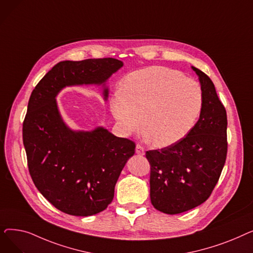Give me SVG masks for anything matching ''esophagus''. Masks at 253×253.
<instances>
[{
    "mask_svg": "<svg viewBox=\"0 0 253 253\" xmlns=\"http://www.w3.org/2000/svg\"><path fill=\"white\" fill-rule=\"evenodd\" d=\"M135 152H136V154L137 155H140V156H143L144 155V149H143V147L141 144H136V150H135Z\"/></svg>",
    "mask_w": 253,
    "mask_h": 253,
    "instance_id": "34e87169",
    "label": "esophagus"
}]
</instances>
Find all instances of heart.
Segmentation results:
<instances>
[{
	"instance_id": "1",
	"label": "heart",
	"mask_w": 253,
	"mask_h": 253,
	"mask_svg": "<svg viewBox=\"0 0 253 253\" xmlns=\"http://www.w3.org/2000/svg\"><path fill=\"white\" fill-rule=\"evenodd\" d=\"M202 108V90L195 80L165 66L129 74L111 99V112L123 134L142 126L159 148L182 139L194 127Z\"/></svg>"
}]
</instances>
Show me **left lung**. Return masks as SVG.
<instances>
[{"label": "left lung", "instance_id": "left-lung-1", "mask_svg": "<svg viewBox=\"0 0 253 253\" xmlns=\"http://www.w3.org/2000/svg\"><path fill=\"white\" fill-rule=\"evenodd\" d=\"M192 69L201 83L200 118L176 143L145 153L151 165V202L167 214H178L204 203L227 159V112L211 79L199 69Z\"/></svg>", "mask_w": 253, "mask_h": 253}]
</instances>
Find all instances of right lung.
<instances>
[{
    "label": "right lung",
    "mask_w": 253,
    "mask_h": 253,
    "mask_svg": "<svg viewBox=\"0 0 253 253\" xmlns=\"http://www.w3.org/2000/svg\"><path fill=\"white\" fill-rule=\"evenodd\" d=\"M122 66L121 60L111 57L60 61L31 94L22 125L30 174L40 193L66 214L89 216L109 206L135 143L102 127L71 130L61 120L55 97L65 86L104 85ZM103 94L106 99V88Z\"/></svg>",
    "instance_id": "right-lung-1"
}]
</instances>
